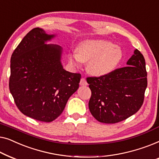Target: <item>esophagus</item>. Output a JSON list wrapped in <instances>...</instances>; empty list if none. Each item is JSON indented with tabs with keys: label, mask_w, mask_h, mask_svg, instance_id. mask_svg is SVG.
Returning a JSON list of instances; mask_svg holds the SVG:
<instances>
[{
	"label": "esophagus",
	"mask_w": 159,
	"mask_h": 159,
	"mask_svg": "<svg viewBox=\"0 0 159 159\" xmlns=\"http://www.w3.org/2000/svg\"><path fill=\"white\" fill-rule=\"evenodd\" d=\"M87 84H87V81L86 80V79H84V78H82V79H80V86H86Z\"/></svg>",
	"instance_id": "obj_1"
}]
</instances>
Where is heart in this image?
Segmentation results:
<instances>
[{"instance_id": "obj_1", "label": "heart", "mask_w": 159, "mask_h": 159, "mask_svg": "<svg viewBox=\"0 0 159 159\" xmlns=\"http://www.w3.org/2000/svg\"><path fill=\"white\" fill-rule=\"evenodd\" d=\"M122 58L120 47L104 40H86L80 43L77 53H70L68 59L75 66L88 62V70L96 76H104L115 70Z\"/></svg>"}]
</instances>
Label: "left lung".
Masks as SVG:
<instances>
[{
	"mask_svg": "<svg viewBox=\"0 0 159 159\" xmlns=\"http://www.w3.org/2000/svg\"><path fill=\"white\" fill-rule=\"evenodd\" d=\"M86 80L91 91L89 108L96 120L106 124L126 120L139 110L144 101L147 72L143 55L136 49L126 67Z\"/></svg>",
	"mask_w": 159,
	"mask_h": 159,
	"instance_id": "left-lung-1",
	"label": "left lung"
}]
</instances>
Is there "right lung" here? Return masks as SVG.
Listing matches in <instances>:
<instances>
[{
    "instance_id": "add662e5",
    "label": "right lung",
    "mask_w": 159,
    "mask_h": 159,
    "mask_svg": "<svg viewBox=\"0 0 159 159\" xmlns=\"http://www.w3.org/2000/svg\"><path fill=\"white\" fill-rule=\"evenodd\" d=\"M55 37L33 29L11 57L9 89L16 105L24 115L45 122L61 115L81 78L63 69L60 46L46 44Z\"/></svg>"
}]
</instances>
